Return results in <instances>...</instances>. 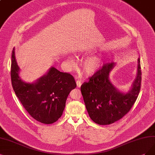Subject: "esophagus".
Returning <instances> with one entry per match:
<instances>
[{
	"instance_id": "esophagus-1",
	"label": "esophagus",
	"mask_w": 155,
	"mask_h": 155,
	"mask_svg": "<svg viewBox=\"0 0 155 155\" xmlns=\"http://www.w3.org/2000/svg\"><path fill=\"white\" fill-rule=\"evenodd\" d=\"M76 83H77V85L78 87H81V85H82V82L81 81H79V80H78V81H76Z\"/></svg>"
}]
</instances>
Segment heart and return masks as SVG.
Here are the masks:
<instances>
[{
  "label": "heart",
  "instance_id": "1",
  "mask_svg": "<svg viewBox=\"0 0 155 155\" xmlns=\"http://www.w3.org/2000/svg\"><path fill=\"white\" fill-rule=\"evenodd\" d=\"M103 64L102 57L100 55L90 56L84 62V69L87 74H92L98 71Z\"/></svg>",
  "mask_w": 155,
  "mask_h": 155
}]
</instances>
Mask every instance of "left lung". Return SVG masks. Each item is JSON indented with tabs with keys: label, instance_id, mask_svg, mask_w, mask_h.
I'll return each mask as SVG.
<instances>
[{
	"label": "left lung",
	"instance_id": "obj_1",
	"mask_svg": "<svg viewBox=\"0 0 155 155\" xmlns=\"http://www.w3.org/2000/svg\"><path fill=\"white\" fill-rule=\"evenodd\" d=\"M115 63H107L89 77L88 82L81 85L85 107L89 117L96 124H112L127 114L138 97L141 85V68L138 59L137 74L132 87L123 93L114 87L109 80V73Z\"/></svg>",
	"mask_w": 155,
	"mask_h": 155
}]
</instances>
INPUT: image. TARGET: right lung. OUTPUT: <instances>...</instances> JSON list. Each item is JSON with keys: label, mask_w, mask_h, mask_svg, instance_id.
I'll return each mask as SVG.
<instances>
[{"label": "right lung", "mask_w": 155, "mask_h": 155, "mask_svg": "<svg viewBox=\"0 0 155 155\" xmlns=\"http://www.w3.org/2000/svg\"><path fill=\"white\" fill-rule=\"evenodd\" d=\"M11 55V78L15 93L23 107L36 121L43 124L56 122L62 116L71 91L77 87L73 77L51 67L34 83H26L19 77L20 68Z\"/></svg>", "instance_id": "right-lung-1"}]
</instances>
